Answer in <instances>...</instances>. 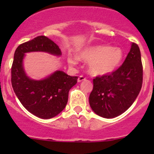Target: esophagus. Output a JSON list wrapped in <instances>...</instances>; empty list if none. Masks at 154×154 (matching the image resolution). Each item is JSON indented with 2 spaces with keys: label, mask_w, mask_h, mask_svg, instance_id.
<instances>
[{
  "label": "esophagus",
  "mask_w": 154,
  "mask_h": 154,
  "mask_svg": "<svg viewBox=\"0 0 154 154\" xmlns=\"http://www.w3.org/2000/svg\"><path fill=\"white\" fill-rule=\"evenodd\" d=\"M86 80V78H85L83 76L81 75L78 77V79H77V82H78V83H80V82L83 81V80Z\"/></svg>",
  "instance_id": "esophagus-1"
}]
</instances>
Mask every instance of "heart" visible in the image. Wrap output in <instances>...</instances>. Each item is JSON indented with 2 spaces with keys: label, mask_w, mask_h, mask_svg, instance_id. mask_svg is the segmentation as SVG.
<instances>
[{
  "label": "heart",
  "mask_w": 154,
  "mask_h": 154,
  "mask_svg": "<svg viewBox=\"0 0 154 154\" xmlns=\"http://www.w3.org/2000/svg\"><path fill=\"white\" fill-rule=\"evenodd\" d=\"M124 58L122 48L106 45H91L80 51L77 57H68L70 66L78 64L79 60L88 62V68L93 76H106L120 66Z\"/></svg>",
  "instance_id": "1"
}]
</instances>
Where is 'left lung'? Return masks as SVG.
Wrapping results in <instances>:
<instances>
[{
  "label": "left lung",
  "mask_w": 154,
  "mask_h": 154,
  "mask_svg": "<svg viewBox=\"0 0 154 154\" xmlns=\"http://www.w3.org/2000/svg\"><path fill=\"white\" fill-rule=\"evenodd\" d=\"M143 70L139 46L132 43L122 66L109 75L93 80L89 104L94 113L113 119L127 111L142 88Z\"/></svg>",
  "instance_id": "1"
}]
</instances>
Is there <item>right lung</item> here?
<instances>
[{
  "instance_id": "1",
  "label": "right lung",
  "mask_w": 154,
  "mask_h": 154,
  "mask_svg": "<svg viewBox=\"0 0 154 154\" xmlns=\"http://www.w3.org/2000/svg\"><path fill=\"white\" fill-rule=\"evenodd\" d=\"M30 52L48 53L56 57H60L62 52L52 40L40 35L16 48L11 71L12 88L24 108L40 119H51L65 109L69 90L78 77L58 70L41 80L30 78L24 67L26 54Z\"/></svg>"
}]
</instances>
